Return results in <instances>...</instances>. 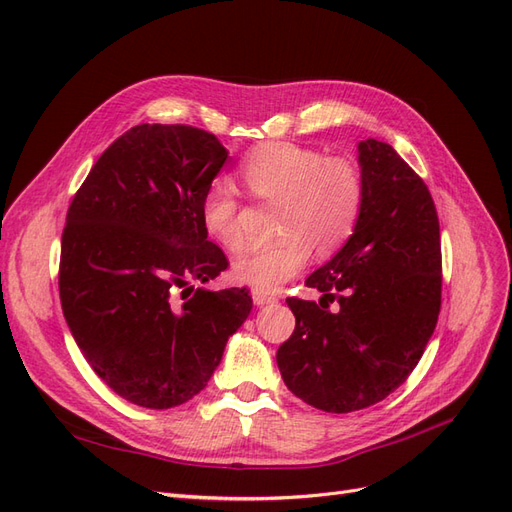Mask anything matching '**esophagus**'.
Here are the masks:
<instances>
[{"label": "esophagus", "instance_id": "1", "mask_svg": "<svg viewBox=\"0 0 512 512\" xmlns=\"http://www.w3.org/2000/svg\"><path fill=\"white\" fill-rule=\"evenodd\" d=\"M253 302L255 306H266V304H274L276 298L266 291H259V289H253Z\"/></svg>", "mask_w": 512, "mask_h": 512}]
</instances>
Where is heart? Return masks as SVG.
I'll list each match as a JSON object with an SVG mask.
<instances>
[{"instance_id": "1", "label": "heart", "mask_w": 512, "mask_h": 512, "mask_svg": "<svg viewBox=\"0 0 512 512\" xmlns=\"http://www.w3.org/2000/svg\"><path fill=\"white\" fill-rule=\"evenodd\" d=\"M242 176L259 200L280 202L276 242L253 246L234 261L238 283L276 291L308 263L312 246L329 255L349 240L364 212L366 187L346 159H327L312 148L266 144L244 161ZM204 232L227 251H240V202L227 180H214L200 204Z\"/></svg>"}]
</instances>
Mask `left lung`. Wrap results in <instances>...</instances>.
Here are the masks:
<instances>
[{"mask_svg": "<svg viewBox=\"0 0 512 512\" xmlns=\"http://www.w3.org/2000/svg\"><path fill=\"white\" fill-rule=\"evenodd\" d=\"M357 161L366 187L361 219L306 278L340 308L287 300L295 329L276 353L289 391L325 412L361 410L398 389L440 312V225L430 191L387 142L361 140Z\"/></svg>", "mask_w": 512, "mask_h": 512, "instance_id": "1", "label": "left lung"}]
</instances>
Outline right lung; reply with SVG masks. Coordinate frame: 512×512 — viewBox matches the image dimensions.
I'll list each match as a JSON object with an SVG mask.
<instances>
[{"mask_svg":"<svg viewBox=\"0 0 512 512\" xmlns=\"http://www.w3.org/2000/svg\"><path fill=\"white\" fill-rule=\"evenodd\" d=\"M227 157L204 129L136 125L106 148L70 204L63 317L95 374L131 404L189 402L251 315L246 289L193 285L227 268L200 219Z\"/></svg>","mask_w":512,"mask_h":512,"instance_id":"add662e5","label":"right lung"}]
</instances>
